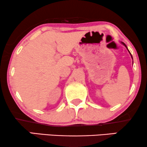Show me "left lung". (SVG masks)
Here are the masks:
<instances>
[{"label": "left lung", "instance_id": "8db88e82", "mask_svg": "<svg viewBox=\"0 0 147 147\" xmlns=\"http://www.w3.org/2000/svg\"><path fill=\"white\" fill-rule=\"evenodd\" d=\"M121 43H122V44H123V45H124V46H125V47H126V48H127V46H126V45H125V43H123V42H121ZM127 50H128V49H127ZM128 51H129V50H128ZM129 53H130V52H129ZM130 54H131V53H130ZM131 58H132V56H131ZM132 59H133V58H132Z\"/></svg>", "mask_w": 147, "mask_h": 147}]
</instances>
